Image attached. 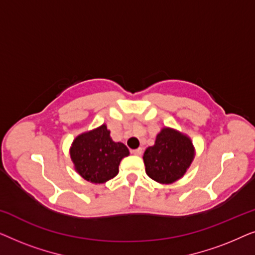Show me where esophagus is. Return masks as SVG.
<instances>
[{
	"label": "esophagus",
	"mask_w": 255,
	"mask_h": 255,
	"mask_svg": "<svg viewBox=\"0 0 255 255\" xmlns=\"http://www.w3.org/2000/svg\"><path fill=\"white\" fill-rule=\"evenodd\" d=\"M132 153H133L134 155H141V153H142V148H141V147H139V148H137V149H133V151H132Z\"/></svg>",
	"instance_id": "obj_1"
}]
</instances>
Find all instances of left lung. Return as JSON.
Here are the masks:
<instances>
[{"label":"left lung","instance_id":"obj_1","mask_svg":"<svg viewBox=\"0 0 255 255\" xmlns=\"http://www.w3.org/2000/svg\"><path fill=\"white\" fill-rule=\"evenodd\" d=\"M195 156L190 138L170 128H163L156 135L153 146L146 148L144 163L146 174L162 184L181 179Z\"/></svg>","mask_w":255,"mask_h":255}]
</instances>
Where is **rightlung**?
Returning <instances> with one entry per match:
<instances>
[{"mask_svg":"<svg viewBox=\"0 0 255 255\" xmlns=\"http://www.w3.org/2000/svg\"><path fill=\"white\" fill-rule=\"evenodd\" d=\"M74 168L92 183H104L118 174L122 159L130 154L123 142H115L107 125L78 135L71 146Z\"/></svg>","mask_w":255,"mask_h":255,"instance_id":"right-lung-1","label":"right lung"}]
</instances>
